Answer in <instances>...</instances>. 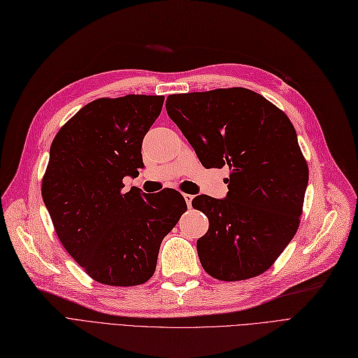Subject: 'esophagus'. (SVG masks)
Returning a JSON list of instances; mask_svg holds the SVG:
<instances>
[{"label":"esophagus","mask_w":358,"mask_h":358,"mask_svg":"<svg viewBox=\"0 0 358 358\" xmlns=\"http://www.w3.org/2000/svg\"><path fill=\"white\" fill-rule=\"evenodd\" d=\"M183 199H185V201H187V206L191 208L192 200H194V195H191V194H183Z\"/></svg>","instance_id":"esophagus-1"}]
</instances>
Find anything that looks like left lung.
<instances>
[{
  "label": "left lung",
  "mask_w": 358,
  "mask_h": 358,
  "mask_svg": "<svg viewBox=\"0 0 358 358\" xmlns=\"http://www.w3.org/2000/svg\"><path fill=\"white\" fill-rule=\"evenodd\" d=\"M169 117L207 169L228 166L227 199L199 195L208 217L196 241L208 275L240 281L273 266L301 222L308 164L289 117L249 89L170 94Z\"/></svg>",
  "instance_id": "8db88e82"
}]
</instances>
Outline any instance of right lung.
Returning <instances> with one entry per match:
<instances>
[{"instance_id": "add662e5", "label": "right lung", "mask_w": 358, "mask_h": 358, "mask_svg": "<svg viewBox=\"0 0 358 358\" xmlns=\"http://www.w3.org/2000/svg\"><path fill=\"white\" fill-rule=\"evenodd\" d=\"M164 96L101 97L62 126L41 194L66 252L93 280L131 287L150 280L163 238L187 212L180 192L122 191L143 167L142 141Z\"/></svg>"}]
</instances>
